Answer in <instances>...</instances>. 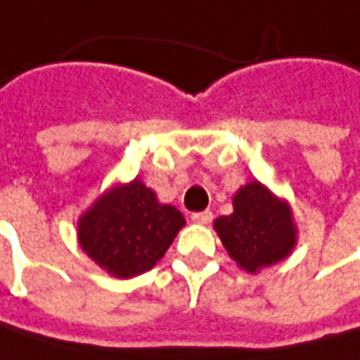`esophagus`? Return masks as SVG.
<instances>
[{
    "label": "esophagus",
    "mask_w": 360,
    "mask_h": 360,
    "mask_svg": "<svg viewBox=\"0 0 360 360\" xmlns=\"http://www.w3.org/2000/svg\"><path fill=\"white\" fill-rule=\"evenodd\" d=\"M193 223H199V225H209L213 221V213L211 211H199V213H193L191 215Z\"/></svg>",
    "instance_id": "1"
}]
</instances>
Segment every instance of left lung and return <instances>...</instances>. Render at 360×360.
I'll list each match as a JSON object with an SVG mask.
<instances>
[{"mask_svg": "<svg viewBox=\"0 0 360 360\" xmlns=\"http://www.w3.org/2000/svg\"><path fill=\"white\" fill-rule=\"evenodd\" d=\"M235 211L215 221L225 249L245 271L273 265L295 247V227L289 207L273 193L251 181L233 199Z\"/></svg>", "mask_w": 360, "mask_h": 360, "instance_id": "1", "label": "left lung"}]
</instances>
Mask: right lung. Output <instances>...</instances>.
I'll return each mask as SVG.
<instances>
[{"instance_id":"right-lung-1","label":"right lung","mask_w":360,"mask_h":360,"mask_svg":"<svg viewBox=\"0 0 360 360\" xmlns=\"http://www.w3.org/2000/svg\"><path fill=\"white\" fill-rule=\"evenodd\" d=\"M185 219L141 181L109 191L79 219L81 249L107 273L127 279L153 269Z\"/></svg>"}]
</instances>
